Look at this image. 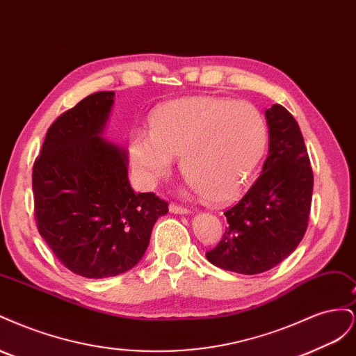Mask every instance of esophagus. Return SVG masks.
Returning a JSON list of instances; mask_svg holds the SVG:
<instances>
[{"label": "esophagus", "mask_w": 356, "mask_h": 356, "mask_svg": "<svg viewBox=\"0 0 356 356\" xmlns=\"http://www.w3.org/2000/svg\"><path fill=\"white\" fill-rule=\"evenodd\" d=\"M169 211L172 213H179V215H184V213H190V209L181 207V204H177V203H170L169 204Z\"/></svg>", "instance_id": "1"}]
</instances>
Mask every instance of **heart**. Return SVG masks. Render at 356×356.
Here are the masks:
<instances>
[{
    "label": "heart",
    "mask_w": 356,
    "mask_h": 356,
    "mask_svg": "<svg viewBox=\"0 0 356 356\" xmlns=\"http://www.w3.org/2000/svg\"><path fill=\"white\" fill-rule=\"evenodd\" d=\"M267 144V124L254 105L215 96H188L161 104L149 115L148 134L129 138V157L141 184L166 178L172 157L195 190L215 203L238 197Z\"/></svg>",
    "instance_id": "heart-1"
}]
</instances>
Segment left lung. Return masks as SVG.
<instances>
[{
    "mask_svg": "<svg viewBox=\"0 0 356 356\" xmlns=\"http://www.w3.org/2000/svg\"><path fill=\"white\" fill-rule=\"evenodd\" d=\"M268 156L246 195L225 211L229 227L208 261L224 270L257 275L293 252L307 229L314 172L296 118L282 105L266 110Z\"/></svg>",
    "mask_w": 356,
    "mask_h": 356,
    "instance_id": "left-lung-1",
    "label": "left lung"
}]
</instances>
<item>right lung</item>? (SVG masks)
Returning a JSON list of instances; mask_svg holds the SVG:
<instances>
[{
  "label": "right lung",
  "instance_id": "obj_1",
  "mask_svg": "<svg viewBox=\"0 0 356 356\" xmlns=\"http://www.w3.org/2000/svg\"><path fill=\"white\" fill-rule=\"evenodd\" d=\"M114 92H96L49 127L32 168L37 229L68 270L117 276L141 260L168 212L154 193H136L123 148L101 138Z\"/></svg>",
  "mask_w": 356,
  "mask_h": 356
}]
</instances>
